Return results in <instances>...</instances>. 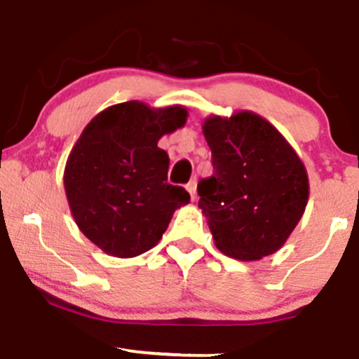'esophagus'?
Wrapping results in <instances>:
<instances>
[{
    "label": "esophagus",
    "instance_id": "obj_1",
    "mask_svg": "<svg viewBox=\"0 0 359 359\" xmlns=\"http://www.w3.org/2000/svg\"><path fill=\"white\" fill-rule=\"evenodd\" d=\"M187 189H188L189 196H191V200L195 201L196 200V180L189 181V183L187 184Z\"/></svg>",
    "mask_w": 359,
    "mask_h": 359
}]
</instances>
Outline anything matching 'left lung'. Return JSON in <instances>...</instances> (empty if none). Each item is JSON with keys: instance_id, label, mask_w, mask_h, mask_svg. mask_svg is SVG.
<instances>
[{"instance_id": "obj_1", "label": "left lung", "mask_w": 359, "mask_h": 359, "mask_svg": "<svg viewBox=\"0 0 359 359\" xmlns=\"http://www.w3.org/2000/svg\"><path fill=\"white\" fill-rule=\"evenodd\" d=\"M203 134L215 172L198 183V206L215 245L245 262L277 252L304 215V164L271 122L250 111L208 117Z\"/></svg>"}]
</instances>
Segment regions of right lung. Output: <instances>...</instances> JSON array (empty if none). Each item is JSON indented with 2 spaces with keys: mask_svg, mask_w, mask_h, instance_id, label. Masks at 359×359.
Instances as JSON below:
<instances>
[{
  "mask_svg": "<svg viewBox=\"0 0 359 359\" xmlns=\"http://www.w3.org/2000/svg\"><path fill=\"white\" fill-rule=\"evenodd\" d=\"M187 117L181 105L129 100L97 114L80 134L63 184L80 231L105 254L129 259L151 250L175 210L189 203L187 189L168 183L170 158L158 147Z\"/></svg>",
  "mask_w": 359,
  "mask_h": 359,
  "instance_id": "right-lung-1",
  "label": "right lung"
}]
</instances>
